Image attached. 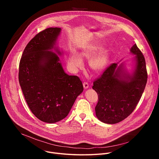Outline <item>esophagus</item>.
<instances>
[{
    "label": "esophagus",
    "instance_id": "34e87169",
    "mask_svg": "<svg viewBox=\"0 0 159 159\" xmlns=\"http://www.w3.org/2000/svg\"><path fill=\"white\" fill-rule=\"evenodd\" d=\"M83 86H84V89H88V88H89V84H88L87 82H85L83 83Z\"/></svg>",
    "mask_w": 159,
    "mask_h": 159
}]
</instances>
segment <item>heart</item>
Instances as JSON below:
<instances>
[{
	"label": "heart",
	"mask_w": 159,
	"mask_h": 159,
	"mask_svg": "<svg viewBox=\"0 0 159 159\" xmlns=\"http://www.w3.org/2000/svg\"><path fill=\"white\" fill-rule=\"evenodd\" d=\"M103 48L102 44H93L85 48L80 55L76 52H72L69 58V65L74 70L80 69L84 65L83 58L89 61V66L94 72H100L107 66L110 60V52L107 48ZM99 51V52H98ZM98 52L97 55L96 53Z\"/></svg>",
	"instance_id": "1"
}]
</instances>
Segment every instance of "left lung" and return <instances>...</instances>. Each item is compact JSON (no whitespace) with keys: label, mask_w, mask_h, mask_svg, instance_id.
Returning <instances> with one entry per match:
<instances>
[{"label":"left lung","mask_w":159,"mask_h":159,"mask_svg":"<svg viewBox=\"0 0 159 159\" xmlns=\"http://www.w3.org/2000/svg\"><path fill=\"white\" fill-rule=\"evenodd\" d=\"M134 55V69L129 73L125 63H112L93 82L98 95L95 107L99 120L107 124L118 123L134 111L144 91L147 72L144 56L134 44L130 49Z\"/></svg>","instance_id":"8db88e82"}]
</instances>
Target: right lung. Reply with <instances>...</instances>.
Listing matches in <instances>:
<instances>
[{
    "label": "right lung",
    "instance_id": "right-lung-1",
    "mask_svg": "<svg viewBox=\"0 0 159 159\" xmlns=\"http://www.w3.org/2000/svg\"><path fill=\"white\" fill-rule=\"evenodd\" d=\"M61 29L49 28L37 34L22 55L19 82L26 101L39 120L54 123L64 119L84 90L77 76L66 74L56 47Z\"/></svg>",
    "mask_w": 159,
    "mask_h": 159
}]
</instances>
